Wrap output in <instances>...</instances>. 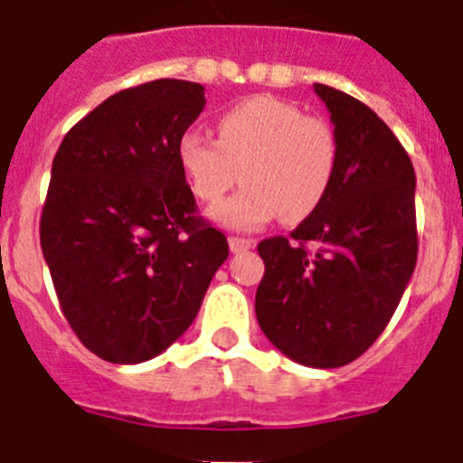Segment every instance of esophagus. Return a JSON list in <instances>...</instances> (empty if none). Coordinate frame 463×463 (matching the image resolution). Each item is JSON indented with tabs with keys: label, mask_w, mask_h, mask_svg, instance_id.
Masks as SVG:
<instances>
[{
	"label": "esophagus",
	"mask_w": 463,
	"mask_h": 463,
	"mask_svg": "<svg viewBox=\"0 0 463 463\" xmlns=\"http://www.w3.org/2000/svg\"><path fill=\"white\" fill-rule=\"evenodd\" d=\"M250 248H255V241L241 239V236H232V239H229V250L232 252H245L250 250Z\"/></svg>",
	"instance_id": "1"
}]
</instances>
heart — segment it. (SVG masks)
<instances>
[{
    "instance_id": "1",
    "label": "heart",
    "mask_w": 463,
    "mask_h": 463,
    "mask_svg": "<svg viewBox=\"0 0 463 463\" xmlns=\"http://www.w3.org/2000/svg\"><path fill=\"white\" fill-rule=\"evenodd\" d=\"M183 174L202 202L218 203L239 181L243 190L213 208L211 218L252 232L282 215L301 222L320 206L338 166V138L322 118L289 101L255 97L218 120V141L187 132L178 143Z\"/></svg>"
}]
</instances>
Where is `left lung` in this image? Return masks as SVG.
<instances>
[{
	"mask_svg": "<svg viewBox=\"0 0 463 463\" xmlns=\"http://www.w3.org/2000/svg\"><path fill=\"white\" fill-rule=\"evenodd\" d=\"M313 88L338 138L336 175L292 239L257 245L267 271L255 313L285 357L336 369L373 345L415 271V169L369 106L329 85ZM306 242L318 250L308 253Z\"/></svg>",
	"mask_w": 463,
	"mask_h": 463,
	"instance_id": "8db88e82",
	"label": "left lung"
}]
</instances>
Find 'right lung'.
<instances>
[{"instance_id":"add662e5","label":"right lung","mask_w":463,"mask_h":463,"mask_svg":"<svg viewBox=\"0 0 463 463\" xmlns=\"http://www.w3.org/2000/svg\"><path fill=\"white\" fill-rule=\"evenodd\" d=\"M203 85L159 79L122 90L69 129L52 159L41 250L62 313L90 353L141 364L199 313L229 257L196 218L178 143Z\"/></svg>"}]
</instances>
